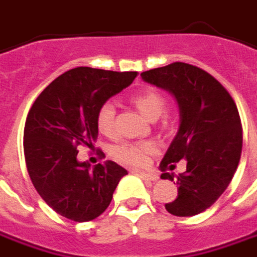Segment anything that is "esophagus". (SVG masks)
Wrapping results in <instances>:
<instances>
[{"instance_id": "1", "label": "esophagus", "mask_w": 257, "mask_h": 257, "mask_svg": "<svg viewBox=\"0 0 257 257\" xmlns=\"http://www.w3.org/2000/svg\"><path fill=\"white\" fill-rule=\"evenodd\" d=\"M136 174L142 177L143 179H146V181H157L159 179V175L157 174H147V172H142V171H136Z\"/></svg>"}]
</instances>
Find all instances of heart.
Segmentation results:
<instances>
[{
  "mask_svg": "<svg viewBox=\"0 0 257 257\" xmlns=\"http://www.w3.org/2000/svg\"><path fill=\"white\" fill-rule=\"evenodd\" d=\"M132 103L149 119H157L166 110V98L157 90H145L132 96ZM100 134L112 138L115 135V107L110 101L100 105L96 116ZM157 145L153 141L122 142L112 149V157L119 164L128 167L146 166L149 157L156 152Z\"/></svg>",
  "mask_w": 257,
  "mask_h": 257,
  "instance_id": "1",
  "label": "heart"
}]
</instances>
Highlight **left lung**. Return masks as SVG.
Instances as JSON below:
<instances>
[{"label":"left lung","instance_id":"obj_1","mask_svg":"<svg viewBox=\"0 0 257 257\" xmlns=\"http://www.w3.org/2000/svg\"><path fill=\"white\" fill-rule=\"evenodd\" d=\"M142 79L166 89L177 98L179 129L160 164L161 178L179 160L186 171L177 178L178 196L166 204L174 216L202 213L221 196L234 177L242 152V125L236 104L227 89L209 72L191 64L170 65L141 73Z\"/></svg>","mask_w":257,"mask_h":257}]
</instances>
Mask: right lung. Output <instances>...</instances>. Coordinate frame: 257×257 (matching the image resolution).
Returning <instances> with one entry per match:
<instances>
[{
	"mask_svg": "<svg viewBox=\"0 0 257 257\" xmlns=\"http://www.w3.org/2000/svg\"><path fill=\"white\" fill-rule=\"evenodd\" d=\"M138 72L79 66L41 91L29 111L23 150L29 177L43 200L76 222L94 220L108 207L128 171L114 161L94 166L76 160L79 146H93L100 105L128 87Z\"/></svg>",
	"mask_w": 257,
	"mask_h": 257,
	"instance_id": "1",
	"label": "right lung"
}]
</instances>
